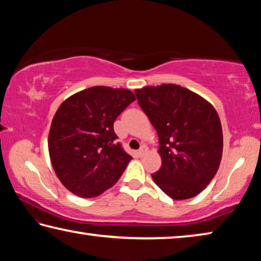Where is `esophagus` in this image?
I'll list each match as a JSON object with an SVG mask.
<instances>
[{
	"instance_id": "esophagus-1",
	"label": "esophagus",
	"mask_w": 261,
	"mask_h": 261,
	"mask_svg": "<svg viewBox=\"0 0 261 261\" xmlns=\"http://www.w3.org/2000/svg\"><path fill=\"white\" fill-rule=\"evenodd\" d=\"M147 150H148L147 147H145V145H142V147H141L139 150V156H141V157L144 156L145 152H147Z\"/></svg>"
}]
</instances>
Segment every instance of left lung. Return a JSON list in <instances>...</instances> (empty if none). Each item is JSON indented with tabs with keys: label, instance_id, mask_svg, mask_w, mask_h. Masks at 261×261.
<instances>
[{
	"label": "left lung",
	"instance_id": "1",
	"mask_svg": "<svg viewBox=\"0 0 261 261\" xmlns=\"http://www.w3.org/2000/svg\"><path fill=\"white\" fill-rule=\"evenodd\" d=\"M141 109L156 128L162 167L151 174L172 199L197 196L217 174L222 128L207 100L184 87L164 84L136 89Z\"/></svg>",
	"mask_w": 261,
	"mask_h": 261
}]
</instances>
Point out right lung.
Segmentation results:
<instances>
[{
  "instance_id": "obj_1",
  "label": "right lung",
  "mask_w": 261,
  "mask_h": 261,
  "mask_svg": "<svg viewBox=\"0 0 261 261\" xmlns=\"http://www.w3.org/2000/svg\"><path fill=\"white\" fill-rule=\"evenodd\" d=\"M135 95L97 86L64 100L50 127L48 148L58 179L72 194L98 196L112 187L132 161L113 130V122Z\"/></svg>"
}]
</instances>
